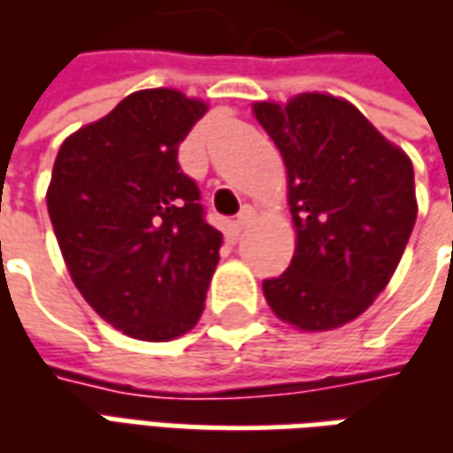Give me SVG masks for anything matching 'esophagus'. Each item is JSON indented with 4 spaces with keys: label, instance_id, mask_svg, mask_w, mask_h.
Returning a JSON list of instances; mask_svg holds the SVG:
<instances>
[{
    "label": "esophagus",
    "instance_id": "esophagus-1",
    "mask_svg": "<svg viewBox=\"0 0 453 453\" xmlns=\"http://www.w3.org/2000/svg\"><path fill=\"white\" fill-rule=\"evenodd\" d=\"M252 218H255V211H252L250 206L242 208V211H240V213H237V218H235L237 230H245V227L252 223Z\"/></svg>",
    "mask_w": 453,
    "mask_h": 453
}]
</instances>
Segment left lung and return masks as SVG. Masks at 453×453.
<instances>
[{"mask_svg":"<svg viewBox=\"0 0 453 453\" xmlns=\"http://www.w3.org/2000/svg\"><path fill=\"white\" fill-rule=\"evenodd\" d=\"M255 116L284 157L296 226L291 265L262 284L266 303L298 330H334L376 301L405 252L418 218L412 162L330 94L257 102Z\"/></svg>","mask_w":453,"mask_h":453,"instance_id":"8db88e82","label":"left lung"}]
</instances>
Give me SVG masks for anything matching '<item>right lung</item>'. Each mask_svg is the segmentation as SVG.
<instances>
[{"mask_svg": "<svg viewBox=\"0 0 453 453\" xmlns=\"http://www.w3.org/2000/svg\"><path fill=\"white\" fill-rule=\"evenodd\" d=\"M206 104L142 89L60 145L45 194L84 301L135 340L167 342L203 313L223 235L208 226L181 140Z\"/></svg>", "mask_w": 453, "mask_h": 453, "instance_id": "obj_1", "label": "right lung"}]
</instances>
